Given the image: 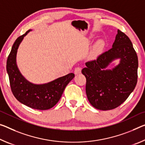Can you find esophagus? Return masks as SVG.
I'll return each instance as SVG.
<instances>
[{
    "label": "esophagus",
    "instance_id": "esophagus-1",
    "mask_svg": "<svg viewBox=\"0 0 145 145\" xmlns=\"http://www.w3.org/2000/svg\"><path fill=\"white\" fill-rule=\"evenodd\" d=\"M81 73V68L80 67H77L74 70V73L75 75H78L80 74Z\"/></svg>",
    "mask_w": 145,
    "mask_h": 145
}]
</instances>
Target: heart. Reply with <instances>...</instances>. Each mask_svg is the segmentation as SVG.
<instances>
[{
  "label": "heart",
  "instance_id": "heart-1",
  "mask_svg": "<svg viewBox=\"0 0 145 145\" xmlns=\"http://www.w3.org/2000/svg\"><path fill=\"white\" fill-rule=\"evenodd\" d=\"M97 46H101L103 45V42H102L101 40H99V42H97Z\"/></svg>",
  "mask_w": 145,
  "mask_h": 145
}]
</instances>
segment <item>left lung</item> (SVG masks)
Returning a JSON list of instances; mask_svg holds the SVG:
<instances>
[{
    "mask_svg": "<svg viewBox=\"0 0 145 145\" xmlns=\"http://www.w3.org/2000/svg\"><path fill=\"white\" fill-rule=\"evenodd\" d=\"M119 63L112 69V61ZM82 73L86 79V93L90 104L101 110L116 108L134 91L137 81L138 59L130 39L118 30L112 48L95 60L86 63Z\"/></svg>",
    "mask_w": 145,
    "mask_h": 145,
    "instance_id": "left-lung-1",
    "label": "left lung"
}]
</instances>
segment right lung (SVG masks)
Returning <instances> with one entry per match:
<instances>
[{
    "mask_svg": "<svg viewBox=\"0 0 145 145\" xmlns=\"http://www.w3.org/2000/svg\"><path fill=\"white\" fill-rule=\"evenodd\" d=\"M31 30L29 29L15 41L7 60L6 70L11 91L20 103L31 108L48 110L54 107L60 100L66 86L75 75L73 73H68L44 84H34L23 76L17 64V54L24 37Z\"/></svg>",
    "mask_w": 145,
    "mask_h": 145,
    "instance_id": "add662e5",
    "label": "right lung"
}]
</instances>
